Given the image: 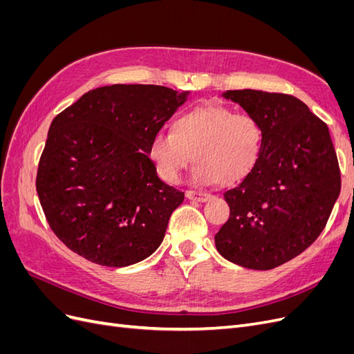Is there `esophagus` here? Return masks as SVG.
<instances>
[{
    "mask_svg": "<svg viewBox=\"0 0 354 354\" xmlns=\"http://www.w3.org/2000/svg\"><path fill=\"white\" fill-rule=\"evenodd\" d=\"M186 198L196 201V202H205L209 199V194H205V192H196V190H187L186 192Z\"/></svg>",
    "mask_w": 354,
    "mask_h": 354,
    "instance_id": "34e87169",
    "label": "esophagus"
}]
</instances>
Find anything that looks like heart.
<instances>
[{"mask_svg": "<svg viewBox=\"0 0 354 354\" xmlns=\"http://www.w3.org/2000/svg\"><path fill=\"white\" fill-rule=\"evenodd\" d=\"M261 146L263 128L252 115L203 103L178 115L171 133L153 134L147 156L167 183H177L194 155L196 183L232 186L252 173Z\"/></svg>", "mask_w": 354, "mask_h": 354, "instance_id": "heart-1", "label": "heart"}]
</instances>
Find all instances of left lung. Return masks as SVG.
<instances>
[{"instance_id":"obj_1","label":"left lung","mask_w":354,"mask_h":354,"mask_svg":"<svg viewBox=\"0 0 354 354\" xmlns=\"http://www.w3.org/2000/svg\"><path fill=\"white\" fill-rule=\"evenodd\" d=\"M263 128L252 173L224 192L230 217L216 233L217 251L246 269L270 270L312 245L339 195L341 176L326 124L294 95L229 90Z\"/></svg>"}]
</instances>
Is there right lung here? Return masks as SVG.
Masks as SVG:
<instances>
[{"instance_id": "add662e5", "label": "right lung", "mask_w": 354, "mask_h": 354, "mask_svg": "<svg viewBox=\"0 0 354 354\" xmlns=\"http://www.w3.org/2000/svg\"><path fill=\"white\" fill-rule=\"evenodd\" d=\"M187 94L162 85H106L53 120L37 192L51 230L69 250L108 267L156 251L185 192L158 177L147 145Z\"/></svg>"}]
</instances>
